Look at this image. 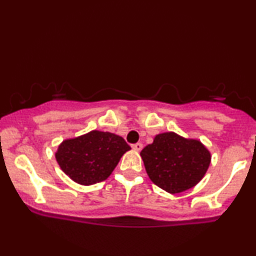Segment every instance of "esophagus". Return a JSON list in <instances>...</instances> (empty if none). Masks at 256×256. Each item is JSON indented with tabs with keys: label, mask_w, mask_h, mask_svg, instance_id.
Listing matches in <instances>:
<instances>
[{
	"label": "esophagus",
	"mask_w": 256,
	"mask_h": 256,
	"mask_svg": "<svg viewBox=\"0 0 256 256\" xmlns=\"http://www.w3.org/2000/svg\"><path fill=\"white\" fill-rule=\"evenodd\" d=\"M142 147H144V146H142L141 142H138V144H132V148L134 149V150H136V152H140L141 149H142Z\"/></svg>",
	"instance_id": "1"
}]
</instances>
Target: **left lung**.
<instances>
[{"instance_id":"left-lung-1","label":"left lung","mask_w":256,"mask_h":256,"mask_svg":"<svg viewBox=\"0 0 256 256\" xmlns=\"http://www.w3.org/2000/svg\"><path fill=\"white\" fill-rule=\"evenodd\" d=\"M146 172L158 187L176 194L198 184L210 164V154L198 140H187L175 132L155 136L141 150Z\"/></svg>"}]
</instances>
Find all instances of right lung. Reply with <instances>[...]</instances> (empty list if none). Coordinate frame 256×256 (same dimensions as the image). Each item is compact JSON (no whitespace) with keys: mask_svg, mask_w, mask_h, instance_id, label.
Instances as JSON below:
<instances>
[{"mask_svg":"<svg viewBox=\"0 0 256 256\" xmlns=\"http://www.w3.org/2000/svg\"><path fill=\"white\" fill-rule=\"evenodd\" d=\"M129 149L121 136L92 130L63 141L55 156L60 167L72 181L90 186L104 181Z\"/></svg>","mask_w":256,"mask_h":256,"instance_id":"1","label":"right lung"}]
</instances>
